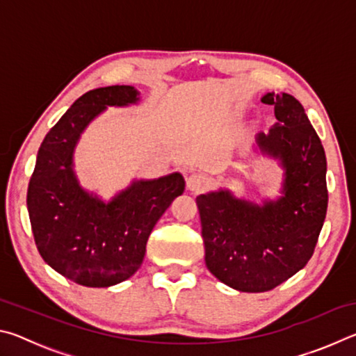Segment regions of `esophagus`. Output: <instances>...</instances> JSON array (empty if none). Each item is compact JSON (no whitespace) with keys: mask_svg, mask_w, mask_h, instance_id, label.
Listing matches in <instances>:
<instances>
[{"mask_svg":"<svg viewBox=\"0 0 356 356\" xmlns=\"http://www.w3.org/2000/svg\"><path fill=\"white\" fill-rule=\"evenodd\" d=\"M206 185H207V179L200 172L191 174V176L186 179V186H188L191 191H201Z\"/></svg>","mask_w":356,"mask_h":356,"instance_id":"1","label":"esophagus"}]
</instances>
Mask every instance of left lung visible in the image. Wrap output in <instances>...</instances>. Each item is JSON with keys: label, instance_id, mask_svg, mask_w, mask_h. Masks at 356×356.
<instances>
[{"label": "left lung", "instance_id": "8db88e82", "mask_svg": "<svg viewBox=\"0 0 356 356\" xmlns=\"http://www.w3.org/2000/svg\"><path fill=\"white\" fill-rule=\"evenodd\" d=\"M278 122L257 143L286 168L284 196L264 206L227 191L196 197L207 268L242 292H267L305 267L328 207L327 159L305 108L291 94L268 92Z\"/></svg>", "mask_w": 356, "mask_h": 356}]
</instances>
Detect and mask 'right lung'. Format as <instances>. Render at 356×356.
I'll use <instances>...</instances> for the list:
<instances>
[{
    "label": "right lung",
    "mask_w": 356,
    "mask_h": 356,
    "mask_svg": "<svg viewBox=\"0 0 356 356\" xmlns=\"http://www.w3.org/2000/svg\"><path fill=\"white\" fill-rule=\"evenodd\" d=\"M134 86H106L83 94L42 141L26 206L34 242L44 261L86 287L130 278L143 262L156 221L185 190L179 172L135 182L102 202L78 185L72 154L84 127L105 106L135 104Z\"/></svg>",
    "instance_id": "1"
}]
</instances>
